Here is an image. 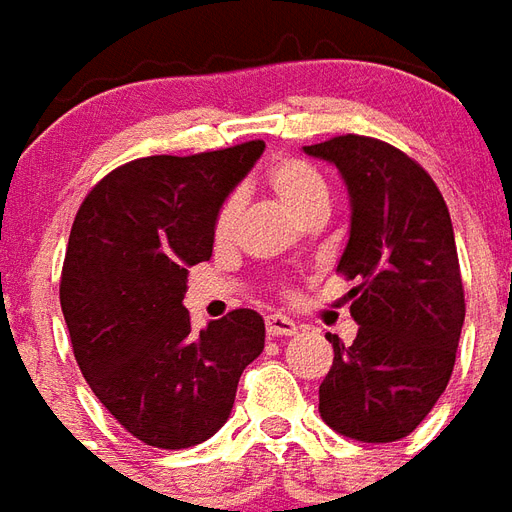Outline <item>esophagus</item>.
Returning <instances> with one entry per match:
<instances>
[{"label":"esophagus","instance_id":"34e87169","mask_svg":"<svg viewBox=\"0 0 512 512\" xmlns=\"http://www.w3.org/2000/svg\"><path fill=\"white\" fill-rule=\"evenodd\" d=\"M266 331H268V336L279 339V336H293V333L298 331V325H295L290 317H285V314H268Z\"/></svg>","mask_w":512,"mask_h":512}]
</instances>
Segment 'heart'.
<instances>
[{"instance_id":"heart-1","label":"heart","mask_w":512,"mask_h":512,"mask_svg":"<svg viewBox=\"0 0 512 512\" xmlns=\"http://www.w3.org/2000/svg\"><path fill=\"white\" fill-rule=\"evenodd\" d=\"M266 187L274 192V198L285 208H290L295 217L309 219L312 214H325L328 208V181L312 162L301 157H282L266 168ZM238 225V200L227 198L214 214L211 233L219 244L233 238Z\"/></svg>"}]
</instances>
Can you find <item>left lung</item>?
<instances>
[{
  "label": "left lung",
  "mask_w": 512,
  "mask_h": 512,
  "mask_svg": "<svg viewBox=\"0 0 512 512\" xmlns=\"http://www.w3.org/2000/svg\"><path fill=\"white\" fill-rule=\"evenodd\" d=\"M333 162L350 189V241L336 271L350 290L358 336L328 333L333 366L320 415L358 442H396L418 429L448 388L464 325V285L442 192L385 140L336 135L304 146Z\"/></svg>",
  "instance_id": "8db88e82"
}]
</instances>
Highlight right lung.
<instances>
[{
  "label": "right lung",
  "instance_id": "1",
  "mask_svg": "<svg viewBox=\"0 0 512 512\" xmlns=\"http://www.w3.org/2000/svg\"><path fill=\"white\" fill-rule=\"evenodd\" d=\"M263 149L140 157L97 181L75 214L59 282L73 355L102 407L151 448L217 434L266 344L252 309L195 331L181 304L187 268L211 257L217 208Z\"/></svg>",
  "mask_w": 512,
  "mask_h": 512
}]
</instances>
